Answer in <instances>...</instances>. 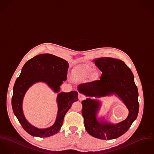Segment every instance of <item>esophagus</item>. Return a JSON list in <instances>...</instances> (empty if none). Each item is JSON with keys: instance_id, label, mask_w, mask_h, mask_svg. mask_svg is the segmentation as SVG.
Instances as JSON below:
<instances>
[{"instance_id": "1", "label": "esophagus", "mask_w": 154, "mask_h": 154, "mask_svg": "<svg viewBox=\"0 0 154 154\" xmlns=\"http://www.w3.org/2000/svg\"><path fill=\"white\" fill-rule=\"evenodd\" d=\"M78 98L79 100H83V99H85V96L83 94H82L81 93H79V96H78Z\"/></svg>"}]
</instances>
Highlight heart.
Returning <instances> with one entry per match:
<instances>
[{
	"instance_id": "heart-1",
	"label": "heart",
	"mask_w": 154,
	"mask_h": 154,
	"mask_svg": "<svg viewBox=\"0 0 154 154\" xmlns=\"http://www.w3.org/2000/svg\"><path fill=\"white\" fill-rule=\"evenodd\" d=\"M93 72V67L89 65L75 66L72 70L74 79L78 82H82L87 79L92 74Z\"/></svg>"
}]
</instances>
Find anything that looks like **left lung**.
<instances>
[{"instance_id": "left-lung-1", "label": "left lung", "mask_w": 154, "mask_h": 154, "mask_svg": "<svg viewBox=\"0 0 154 154\" xmlns=\"http://www.w3.org/2000/svg\"><path fill=\"white\" fill-rule=\"evenodd\" d=\"M93 61L102 72L100 80L88 85H80L78 87L79 91L88 97L82 102L85 129L91 136L98 139H116L127 132L138 114V91L134 76L125 63L118 59L101 57L93 60ZM113 94L129 110L128 117L116 124L103 118H97L101 103L97 99Z\"/></svg>"}]
</instances>
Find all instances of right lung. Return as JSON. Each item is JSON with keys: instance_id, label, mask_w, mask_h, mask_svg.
I'll use <instances>...</instances> for the list:
<instances>
[{"instance_id": "right-lung-1", "label": "right lung", "mask_w": 154, "mask_h": 154, "mask_svg": "<svg viewBox=\"0 0 154 154\" xmlns=\"http://www.w3.org/2000/svg\"><path fill=\"white\" fill-rule=\"evenodd\" d=\"M69 67L66 60L50 54L36 55L23 66L14 86L12 106L22 128L31 135L45 137L56 134L61 129L64 116L72 104L78 100V93L76 91L59 93L57 97L58 112L54 123L49 128L39 129L31 125L24 116L22 103L26 91L33 85L42 82L49 86L54 92L58 93L63 81L67 80Z\"/></svg>"}]
</instances>
